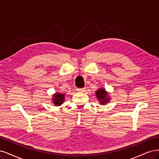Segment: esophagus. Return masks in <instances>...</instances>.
Instances as JSON below:
<instances>
[{"mask_svg":"<svg viewBox=\"0 0 159 159\" xmlns=\"http://www.w3.org/2000/svg\"><path fill=\"white\" fill-rule=\"evenodd\" d=\"M76 90H77V91H79V92H80V93H84V92L85 91V88L77 89H76Z\"/></svg>","mask_w":159,"mask_h":159,"instance_id":"esophagus-1","label":"esophagus"}]
</instances>
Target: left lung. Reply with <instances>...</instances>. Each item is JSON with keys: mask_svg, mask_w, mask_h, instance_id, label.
<instances>
[{"mask_svg": "<svg viewBox=\"0 0 159 159\" xmlns=\"http://www.w3.org/2000/svg\"><path fill=\"white\" fill-rule=\"evenodd\" d=\"M96 94L97 98H98V99L100 100V103L102 104H104L107 103V102H109L110 99L107 97V93L104 89H100L98 90H97Z\"/></svg>", "mask_w": 159, "mask_h": 159, "instance_id": "1", "label": "left lung"}]
</instances>
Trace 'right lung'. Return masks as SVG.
<instances>
[{"label":"right lung","mask_w":159,"mask_h":159,"mask_svg":"<svg viewBox=\"0 0 159 159\" xmlns=\"http://www.w3.org/2000/svg\"><path fill=\"white\" fill-rule=\"evenodd\" d=\"M64 94H58L57 93L55 96H54V98H53V100H54V104L56 106H59L61 105V104L63 103V100H64Z\"/></svg>","instance_id":"right-lung-1"}]
</instances>
